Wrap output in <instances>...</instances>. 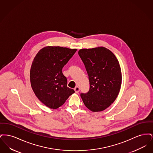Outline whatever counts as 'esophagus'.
Masks as SVG:
<instances>
[{
    "instance_id": "obj_1",
    "label": "esophagus",
    "mask_w": 153,
    "mask_h": 153,
    "mask_svg": "<svg viewBox=\"0 0 153 153\" xmlns=\"http://www.w3.org/2000/svg\"><path fill=\"white\" fill-rule=\"evenodd\" d=\"M74 89V91L76 93H79L80 91V88L79 87H76Z\"/></svg>"
}]
</instances>
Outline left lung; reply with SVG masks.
Here are the masks:
<instances>
[{
	"mask_svg": "<svg viewBox=\"0 0 153 153\" xmlns=\"http://www.w3.org/2000/svg\"><path fill=\"white\" fill-rule=\"evenodd\" d=\"M85 66L90 88L81 97L86 107L92 112H100L116 100L122 84V72L115 54L100 46L82 49L78 52Z\"/></svg>",
	"mask_w": 153,
	"mask_h": 153,
	"instance_id": "8db88e82",
	"label": "left lung"
}]
</instances>
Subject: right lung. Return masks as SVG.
<instances>
[{
	"label": "right lung",
	"mask_w": 153,
	"mask_h": 153,
	"mask_svg": "<svg viewBox=\"0 0 153 153\" xmlns=\"http://www.w3.org/2000/svg\"><path fill=\"white\" fill-rule=\"evenodd\" d=\"M76 51V49L48 46L38 51L33 59L30 73L31 86L37 98L50 108H58L74 93L67 87L62 69Z\"/></svg>",
	"instance_id": "right-lung-1"
}]
</instances>
